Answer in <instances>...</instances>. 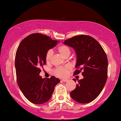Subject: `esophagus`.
Here are the masks:
<instances>
[{"label":"esophagus","instance_id":"esophagus-1","mask_svg":"<svg viewBox=\"0 0 121 121\" xmlns=\"http://www.w3.org/2000/svg\"><path fill=\"white\" fill-rule=\"evenodd\" d=\"M62 82H67V81H68V79H62Z\"/></svg>","mask_w":121,"mask_h":121}]
</instances>
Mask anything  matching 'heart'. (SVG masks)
Instances as JSON below:
<instances>
[{
	"label": "heart",
	"mask_w": 121,
	"mask_h": 121,
	"mask_svg": "<svg viewBox=\"0 0 121 121\" xmlns=\"http://www.w3.org/2000/svg\"><path fill=\"white\" fill-rule=\"evenodd\" d=\"M58 52L63 57L69 55L70 54V49L66 45H61L58 48ZM53 55V51L52 50H49L48 52H46V60L47 62H50L52 60V58ZM71 69V66L67 65L63 67H60L57 68L55 70V73L58 76H66L68 73V71L69 69Z\"/></svg>",
	"instance_id": "b5f03b06"
}]
</instances>
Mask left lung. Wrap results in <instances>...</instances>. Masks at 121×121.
I'll use <instances>...</instances> for the list:
<instances>
[{"label":"left lung","mask_w":121,"mask_h":121,"mask_svg":"<svg viewBox=\"0 0 121 121\" xmlns=\"http://www.w3.org/2000/svg\"><path fill=\"white\" fill-rule=\"evenodd\" d=\"M63 43L73 48L76 53L75 67L80 69L74 74L83 71V79L78 80L71 97L79 103H90L100 94L107 80L108 62L105 52L100 43L89 35H76L65 40Z\"/></svg>","instance_id":"left-lung-1"}]
</instances>
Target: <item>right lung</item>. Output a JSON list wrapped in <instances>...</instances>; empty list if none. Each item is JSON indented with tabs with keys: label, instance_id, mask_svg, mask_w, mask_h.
I'll return each mask as SVG.
<instances>
[{
	"label": "right lung",
	"instance_id": "right-lung-1",
	"mask_svg": "<svg viewBox=\"0 0 121 121\" xmlns=\"http://www.w3.org/2000/svg\"><path fill=\"white\" fill-rule=\"evenodd\" d=\"M58 43L47 35L35 33L20 43L15 56L17 84L24 96L31 103L42 104L52 97L60 80L55 76L42 79L40 67L46 64V52Z\"/></svg>",
	"mask_w": 121,
	"mask_h": 121
}]
</instances>
